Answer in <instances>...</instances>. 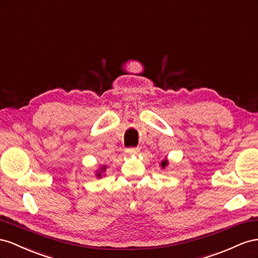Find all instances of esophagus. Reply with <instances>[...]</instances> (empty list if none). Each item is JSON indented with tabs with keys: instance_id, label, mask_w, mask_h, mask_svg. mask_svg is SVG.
<instances>
[{
	"instance_id": "34e87169",
	"label": "esophagus",
	"mask_w": 258,
	"mask_h": 258,
	"mask_svg": "<svg viewBox=\"0 0 258 258\" xmlns=\"http://www.w3.org/2000/svg\"><path fill=\"white\" fill-rule=\"evenodd\" d=\"M139 151H141V149H139V148H128V149H126L127 154H137V153H139Z\"/></svg>"
}]
</instances>
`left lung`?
I'll return each mask as SVG.
<instances>
[{
    "mask_svg": "<svg viewBox=\"0 0 258 258\" xmlns=\"http://www.w3.org/2000/svg\"><path fill=\"white\" fill-rule=\"evenodd\" d=\"M167 164H168V161H167L166 159H165V160H163V161H162V162H161V166H162V167H163V168H165V166H166Z\"/></svg>",
    "mask_w": 258,
    "mask_h": 258,
    "instance_id": "left-lung-1",
    "label": "left lung"
}]
</instances>
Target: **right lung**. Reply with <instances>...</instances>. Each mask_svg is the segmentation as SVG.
<instances>
[{"mask_svg":"<svg viewBox=\"0 0 258 258\" xmlns=\"http://www.w3.org/2000/svg\"><path fill=\"white\" fill-rule=\"evenodd\" d=\"M105 170H106V166H101L100 170L96 173V176H97L98 178H99V177H101V173H104V172H105Z\"/></svg>","mask_w":258,"mask_h":258,"instance_id":"right-lung-1","label":"right lung"}]
</instances>
